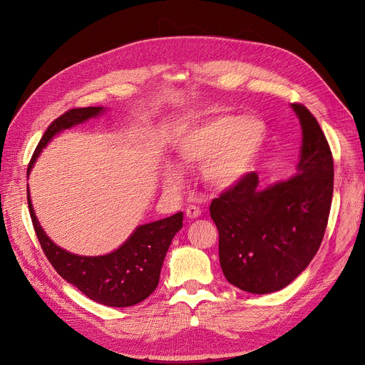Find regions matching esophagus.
<instances>
[{
	"mask_svg": "<svg viewBox=\"0 0 365 365\" xmlns=\"http://www.w3.org/2000/svg\"><path fill=\"white\" fill-rule=\"evenodd\" d=\"M200 216H201L200 207H197V205H194V204H190V205L186 207V217H187V219H197V217H200Z\"/></svg>",
	"mask_w": 365,
	"mask_h": 365,
	"instance_id": "34e87169",
	"label": "esophagus"
}]
</instances>
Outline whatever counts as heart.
I'll return each instance as SVG.
<instances>
[{
    "label": "heart",
    "mask_w": 365,
    "mask_h": 365,
    "mask_svg": "<svg viewBox=\"0 0 365 365\" xmlns=\"http://www.w3.org/2000/svg\"><path fill=\"white\" fill-rule=\"evenodd\" d=\"M267 136L266 123L255 115H220L187 131L176 150L185 167H202V179L210 187L229 190L255 170ZM164 179L173 187L183 185L182 171L175 165L165 167Z\"/></svg>",
    "instance_id": "heart-1"
}]
</instances>
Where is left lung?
Wrapping results in <instances>:
<instances>
[{"label": "left lung", "mask_w": 365, "mask_h": 365, "mask_svg": "<svg viewBox=\"0 0 365 365\" xmlns=\"http://www.w3.org/2000/svg\"><path fill=\"white\" fill-rule=\"evenodd\" d=\"M292 109L302 127L296 175L263 186L250 173L210 205L223 275L247 293H274L294 281L317 255L329 222L331 150L314 115L303 105Z\"/></svg>", "instance_id": "8db88e82"}]
</instances>
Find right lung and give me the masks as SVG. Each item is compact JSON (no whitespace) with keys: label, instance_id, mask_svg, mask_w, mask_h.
I'll return each instance as SVG.
<instances>
[{"label":"right lung","instance_id":"right-lung-1","mask_svg":"<svg viewBox=\"0 0 365 365\" xmlns=\"http://www.w3.org/2000/svg\"><path fill=\"white\" fill-rule=\"evenodd\" d=\"M103 106L71 109L50 124L38 143L28 167V178L43 149L65 130L98 118ZM28 205L35 234L56 272L88 299L113 308H127L143 302L157 289L161 267L171 240L183 226V213L139 225L117 248L102 256H83L66 252L44 232L34 212L28 187Z\"/></svg>","mask_w":365,"mask_h":365}]
</instances>
